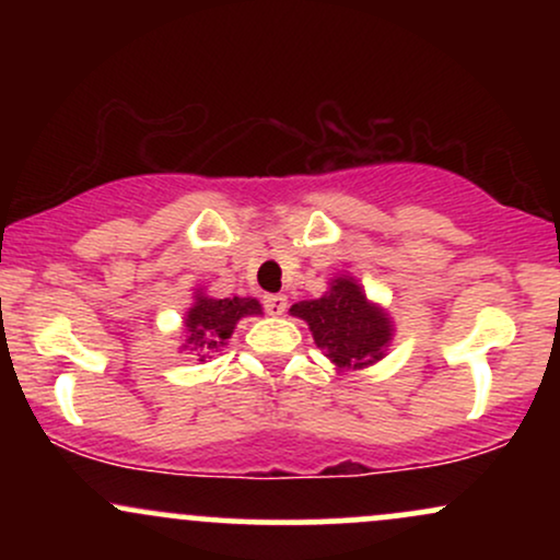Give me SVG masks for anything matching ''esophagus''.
<instances>
[{
	"label": "esophagus",
	"instance_id": "esophagus-1",
	"mask_svg": "<svg viewBox=\"0 0 560 560\" xmlns=\"http://www.w3.org/2000/svg\"><path fill=\"white\" fill-rule=\"evenodd\" d=\"M262 307H266V313H271V316H284L287 298L284 294H266V298H262Z\"/></svg>",
	"mask_w": 560,
	"mask_h": 560
}]
</instances>
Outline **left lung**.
Returning a JSON list of instances; mask_svg holds the SVG:
<instances>
[{
  "label": "left lung",
  "instance_id": "8db88e82",
  "mask_svg": "<svg viewBox=\"0 0 560 560\" xmlns=\"http://www.w3.org/2000/svg\"><path fill=\"white\" fill-rule=\"evenodd\" d=\"M289 313L307 320L320 352L339 369L378 361L392 337L387 316L365 300L352 279H337L324 298L298 302Z\"/></svg>",
  "mask_w": 560,
  "mask_h": 560
}]
</instances>
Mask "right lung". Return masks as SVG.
<instances>
[{
	"instance_id": "1",
	"label": "right lung",
	"mask_w": 560,
	"mask_h": 560,
	"mask_svg": "<svg viewBox=\"0 0 560 560\" xmlns=\"http://www.w3.org/2000/svg\"><path fill=\"white\" fill-rule=\"evenodd\" d=\"M260 302L249 298H234V300H213L199 294L195 307L186 316V342L195 345V350L202 352V358L210 350L221 347L234 331L236 320L244 316H258Z\"/></svg>"
}]
</instances>
